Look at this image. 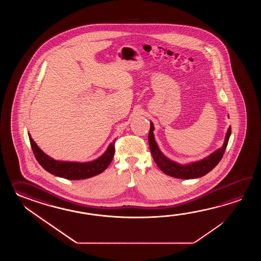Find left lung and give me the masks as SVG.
<instances>
[{
    "label": "left lung",
    "mask_w": 261,
    "mask_h": 261,
    "mask_svg": "<svg viewBox=\"0 0 261 261\" xmlns=\"http://www.w3.org/2000/svg\"><path fill=\"white\" fill-rule=\"evenodd\" d=\"M231 133V127L227 128L224 144L221 148H218L212 154L207 155L200 161H193L188 164H180L175 161L168 159L166 155L161 152L159 145L156 144L154 135V124L150 121V130L148 134V143H149L150 151L153 155L155 164L161 169L162 172L172 177L179 179H194L199 178L211 172L212 170L217 166L218 162L221 161L222 156L225 153L227 147L228 139Z\"/></svg>",
    "instance_id": "left-lung-1"
}]
</instances>
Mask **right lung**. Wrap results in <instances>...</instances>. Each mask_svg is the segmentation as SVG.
I'll return each mask as SVG.
<instances>
[{"label": "right lung", "mask_w": 261, "mask_h": 261, "mask_svg": "<svg viewBox=\"0 0 261 261\" xmlns=\"http://www.w3.org/2000/svg\"><path fill=\"white\" fill-rule=\"evenodd\" d=\"M28 135L35 159L40 165L51 174L69 180L87 179L100 174L109 166L115 154V145L113 142L109 144L106 152L94 161L88 162L57 161L46 155L34 142L31 134L28 133Z\"/></svg>", "instance_id": "obj_1"}]
</instances>
